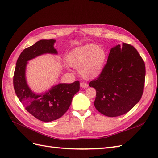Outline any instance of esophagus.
I'll use <instances>...</instances> for the list:
<instances>
[{
	"label": "esophagus",
	"mask_w": 158,
	"mask_h": 158,
	"mask_svg": "<svg viewBox=\"0 0 158 158\" xmlns=\"http://www.w3.org/2000/svg\"><path fill=\"white\" fill-rule=\"evenodd\" d=\"M80 86H81L82 88H87L88 87V85L85 82H81V83H80Z\"/></svg>",
	"instance_id": "34e87169"
}]
</instances>
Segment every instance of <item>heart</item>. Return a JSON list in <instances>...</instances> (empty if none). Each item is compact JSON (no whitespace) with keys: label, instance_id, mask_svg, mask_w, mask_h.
I'll use <instances>...</instances> for the list:
<instances>
[{"label":"heart","instance_id":"b5f03b06","mask_svg":"<svg viewBox=\"0 0 158 158\" xmlns=\"http://www.w3.org/2000/svg\"><path fill=\"white\" fill-rule=\"evenodd\" d=\"M106 59V52L95 44L77 48L69 56L70 64L80 69L81 75L86 79L94 78L99 75L104 68Z\"/></svg>","mask_w":158,"mask_h":158}]
</instances>
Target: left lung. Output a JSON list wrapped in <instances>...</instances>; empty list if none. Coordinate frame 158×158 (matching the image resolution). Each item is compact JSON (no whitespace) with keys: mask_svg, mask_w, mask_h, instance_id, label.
<instances>
[{"mask_svg":"<svg viewBox=\"0 0 158 158\" xmlns=\"http://www.w3.org/2000/svg\"><path fill=\"white\" fill-rule=\"evenodd\" d=\"M145 79V65L133 46L127 43L110 49L98 77L89 83L96 89V109L107 117L127 113L139 102Z\"/></svg>","mask_w":158,"mask_h":158,"instance_id":"obj_1","label":"left lung"}]
</instances>
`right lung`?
Here are the masks:
<instances>
[{"label": "right lung", "mask_w": 158, "mask_h": 158, "mask_svg": "<svg viewBox=\"0 0 158 158\" xmlns=\"http://www.w3.org/2000/svg\"><path fill=\"white\" fill-rule=\"evenodd\" d=\"M55 40H40L23 49L17 60L13 75V87L17 96L26 110L35 118L49 122L60 118L71 104L74 95L79 91V81L73 83H59L45 94H36L29 88L26 81L25 70L30 60L43 53L57 54Z\"/></svg>", "instance_id": "add662e5"}]
</instances>
